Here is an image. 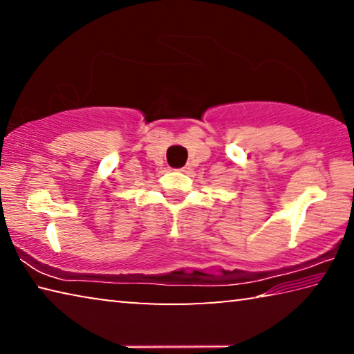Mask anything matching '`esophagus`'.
I'll use <instances>...</instances> for the list:
<instances>
[{"instance_id":"1","label":"esophagus","mask_w":354,"mask_h":354,"mask_svg":"<svg viewBox=\"0 0 354 354\" xmlns=\"http://www.w3.org/2000/svg\"><path fill=\"white\" fill-rule=\"evenodd\" d=\"M179 171H183V173H187V171H189V167H183V169H179Z\"/></svg>"}]
</instances>
